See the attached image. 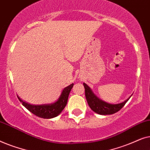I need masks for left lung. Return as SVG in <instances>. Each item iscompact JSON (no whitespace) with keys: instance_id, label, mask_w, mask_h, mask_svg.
I'll return each instance as SVG.
<instances>
[{"instance_id":"left-lung-1","label":"left lung","mask_w":150,"mask_h":150,"mask_svg":"<svg viewBox=\"0 0 150 150\" xmlns=\"http://www.w3.org/2000/svg\"><path fill=\"white\" fill-rule=\"evenodd\" d=\"M83 85L85 87V97L89 107L93 111L99 115H112L115 113L125 105L131 97L130 96L121 103L110 104L98 98L87 84L83 83Z\"/></svg>"}]
</instances>
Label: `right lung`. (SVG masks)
Here are the masks:
<instances>
[{
    "mask_svg": "<svg viewBox=\"0 0 150 150\" xmlns=\"http://www.w3.org/2000/svg\"><path fill=\"white\" fill-rule=\"evenodd\" d=\"M74 84H71L63 89L60 97L57 101L51 104H33L24 101L19 96H18L20 102L24 107L36 116L44 119H51L58 116L62 112L66 106L69 94L72 89Z\"/></svg>",
    "mask_w": 150,
    "mask_h": 150,
    "instance_id": "add662e5",
    "label": "right lung"
}]
</instances>
